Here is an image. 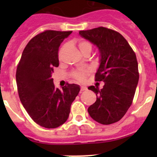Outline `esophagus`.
I'll return each mask as SVG.
<instances>
[{
  "label": "esophagus",
  "mask_w": 157,
  "mask_h": 157,
  "mask_svg": "<svg viewBox=\"0 0 157 157\" xmlns=\"http://www.w3.org/2000/svg\"><path fill=\"white\" fill-rule=\"evenodd\" d=\"M87 90V88H86V86H81V87H80V92L85 91V90Z\"/></svg>",
  "instance_id": "1"
}]
</instances>
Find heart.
Returning <instances> with one entry per match:
<instances>
[{"instance_id": "b5f03b06", "label": "heart", "mask_w": 157, "mask_h": 157, "mask_svg": "<svg viewBox=\"0 0 157 157\" xmlns=\"http://www.w3.org/2000/svg\"><path fill=\"white\" fill-rule=\"evenodd\" d=\"M78 47L80 48V52H86V51L92 50V45L90 42L86 40H80L78 42ZM90 72L89 69H80L77 70V71H74L72 73V75L74 78L78 81L82 82L85 80L86 76L87 75L88 73Z\"/></svg>"}]
</instances>
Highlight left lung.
<instances>
[{"label": "left lung", "instance_id": "1", "mask_svg": "<svg viewBox=\"0 0 157 157\" xmlns=\"http://www.w3.org/2000/svg\"><path fill=\"white\" fill-rule=\"evenodd\" d=\"M80 36L96 45L99 52L96 81H103V88L89 86L96 94V101L88 108L90 117L102 124L117 122L132 103L139 80L136 55L118 32L98 27L79 32Z\"/></svg>", "mask_w": 157, "mask_h": 157}]
</instances>
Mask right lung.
Returning a JSON list of instances; mask_svg holds the SVG:
<instances>
[{
	"mask_svg": "<svg viewBox=\"0 0 157 157\" xmlns=\"http://www.w3.org/2000/svg\"><path fill=\"white\" fill-rule=\"evenodd\" d=\"M72 31L46 30L33 37L22 54L16 73L17 90L23 107L40 126L55 128L64 124L80 86L69 84L56 88L52 78L58 67L60 45Z\"/></svg>",
	"mask_w": 157,
	"mask_h": 157,
	"instance_id": "right-lung-1",
	"label": "right lung"
}]
</instances>
